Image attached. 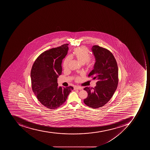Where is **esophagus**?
<instances>
[{
  "instance_id": "esophagus-1",
  "label": "esophagus",
  "mask_w": 150,
  "mask_h": 150,
  "mask_svg": "<svg viewBox=\"0 0 150 150\" xmlns=\"http://www.w3.org/2000/svg\"><path fill=\"white\" fill-rule=\"evenodd\" d=\"M83 88L80 86H76L74 87V90H82Z\"/></svg>"
}]
</instances>
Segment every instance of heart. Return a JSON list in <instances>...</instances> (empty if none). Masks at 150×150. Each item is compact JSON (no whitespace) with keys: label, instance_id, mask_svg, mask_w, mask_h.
<instances>
[{"label":"heart","instance_id":"heart-1","mask_svg":"<svg viewBox=\"0 0 150 150\" xmlns=\"http://www.w3.org/2000/svg\"><path fill=\"white\" fill-rule=\"evenodd\" d=\"M74 55L81 64H85V67L87 69H90L93 67L95 63L94 59L90 58V52L88 49L85 46H82L77 47L74 50ZM71 60V57L67 56L64 60L63 67L64 69H67L69 67V64ZM76 81L80 80L79 76H76Z\"/></svg>","mask_w":150,"mask_h":150}]
</instances>
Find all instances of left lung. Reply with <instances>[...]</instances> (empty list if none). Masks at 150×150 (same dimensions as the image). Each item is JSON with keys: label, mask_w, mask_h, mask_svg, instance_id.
Segmentation results:
<instances>
[{"label": "left lung", "mask_w": 150, "mask_h": 150, "mask_svg": "<svg viewBox=\"0 0 150 150\" xmlns=\"http://www.w3.org/2000/svg\"><path fill=\"white\" fill-rule=\"evenodd\" d=\"M91 50L96 62L88 77L97 79L98 81L93 91L88 87L84 88L88 97L83 101L88 107L96 109L105 105L115 91L119 81L118 67L114 56L108 50L97 45Z\"/></svg>", "instance_id": "left-lung-1"}]
</instances>
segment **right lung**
Listing matches in <instances>:
<instances>
[{
  "label": "right lung",
  "instance_id": "add662e5",
  "mask_svg": "<svg viewBox=\"0 0 150 150\" xmlns=\"http://www.w3.org/2000/svg\"><path fill=\"white\" fill-rule=\"evenodd\" d=\"M68 44L45 51L35 61L31 70L32 89L38 100L47 108L55 109L64 104L72 86L59 87L62 64L69 50Z\"/></svg>",
  "mask_w": 150,
  "mask_h": 150
}]
</instances>
